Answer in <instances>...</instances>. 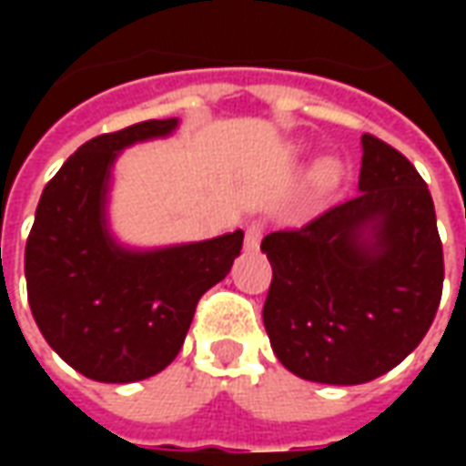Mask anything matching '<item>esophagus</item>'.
<instances>
[{
  "mask_svg": "<svg viewBox=\"0 0 466 466\" xmlns=\"http://www.w3.org/2000/svg\"><path fill=\"white\" fill-rule=\"evenodd\" d=\"M262 234H264V224L262 222L249 224V227H247V234H244V249H247V252H254V249H259Z\"/></svg>",
  "mask_w": 466,
  "mask_h": 466,
  "instance_id": "esophagus-1",
  "label": "esophagus"
}]
</instances>
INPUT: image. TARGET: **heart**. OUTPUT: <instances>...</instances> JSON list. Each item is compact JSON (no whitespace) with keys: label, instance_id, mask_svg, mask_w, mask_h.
Masks as SVG:
<instances>
[{"label":"heart","instance_id":"1","mask_svg":"<svg viewBox=\"0 0 466 466\" xmlns=\"http://www.w3.org/2000/svg\"><path fill=\"white\" fill-rule=\"evenodd\" d=\"M342 179V164L332 159V157H324L319 162L314 164L312 172H309V187L317 194L332 192L334 187Z\"/></svg>","mask_w":466,"mask_h":466}]
</instances>
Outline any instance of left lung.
Listing matches in <instances>:
<instances>
[{"label":"left lung","instance_id":"8db88e82","mask_svg":"<svg viewBox=\"0 0 466 466\" xmlns=\"http://www.w3.org/2000/svg\"><path fill=\"white\" fill-rule=\"evenodd\" d=\"M361 152L360 194L262 239L274 354L322 384H364L394 370L424 339L441 299L444 257L427 184L371 134Z\"/></svg>","mask_w":466,"mask_h":466}]
</instances>
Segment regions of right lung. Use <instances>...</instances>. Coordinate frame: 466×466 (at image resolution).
I'll use <instances>...</instances> for the list:
<instances>
[{"label":"right lung","mask_w":466,"mask_h":466,"mask_svg":"<svg viewBox=\"0 0 466 466\" xmlns=\"http://www.w3.org/2000/svg\"><path fill=\"white\" fill-rule=\"evenodd\" d=\"M177 124V116L149 119L89 139L36 204L25 249L29 307L49 347L95 381H139L172 364L199 297L242 249V229L144 252L109 234L106 194L119 152Z\"/></svg>","instance_id":"1"}]
</instances>
